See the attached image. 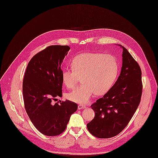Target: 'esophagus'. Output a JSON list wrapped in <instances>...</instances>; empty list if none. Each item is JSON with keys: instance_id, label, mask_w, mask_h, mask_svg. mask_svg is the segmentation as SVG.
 <instances>
[{"instance_id": "esophagus-1", "label": "esophagus", "mask_w": 158, "mask_h": 158, "mask_svg": "<svg viewBox=\"0 0 158 158\" xmlns=\"http://www.w3.org/2000/svg\"><path fill=\"white\" fill-rule=\"evenodd\" d=\"M86 107V106L85 105H83V104H79L78 105V109L81 110L82 109H85Z\"/></svg>"}]
</instances>
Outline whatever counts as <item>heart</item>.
I'll use <instances>...</instances> for the list:
<instances>
[{"label":"heart","instance_id":"obj_1","mask_svg":"<svg viewBox=\"0 0 158 158\" xmlns=\"http://www.w3.org/2000/svg\"><path fill=\"white\" fill-rule=\"evenodd\" d=\"M70 66L71 69L62 72V81L66 88L72 89L81 78L82 84L67 95L69 100L80 104L87 103L95 94H106L115 82L119 69L117 58L110 54H80L73 59Z\"/></svg>","mask_w":158,"mask_h":158}]
</instances>
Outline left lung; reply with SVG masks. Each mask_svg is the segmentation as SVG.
Returning a JSON list of instances; mask_svg holds the SVG:
<instances>
[{"mask_svg": "<svg viewBox=\"0 0 158 158\" xmlns=\"http://www.w3.org/2000/svg\"><path fill=\"white\" fill-rule=\"evenodd\" d=\"M123 49L120 74L115 84L91 105L94 118L87 126L96 137L107 139L120 133L129 123L140 102L142 71L139 64L126 48Z\"/></svg>", "mask_w": 158, "mask_h": 158, "instance_id": "8db88e82", "label": "left lung"}]
</instances>
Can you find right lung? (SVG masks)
<instances>
[{
    "instance_id": "add662e5",
    "label": "right lung",
    "mask_w": 158,
    "mask_h": 158,
    "mask_svg": "<svg viewBox=\"0 0 158 158\" xmlns=\"http://www.w3.org/2000/svg\"><path fill=\"white\" fill-rule=\"evenodd\" d=\"M70 48L52 45L35 54L28 63L23 79V94L26 112L43 134L56 136L65 130L77 104L69 100L52 104L62 96V63Z\"/></svg>"
}]
</instances>
